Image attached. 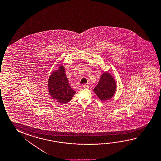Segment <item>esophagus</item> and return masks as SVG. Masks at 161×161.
Listing matches in <instances>:
<instances>
[{"label": "esophagus", "instance_id": "34e87169", "mask_svg": "<svg viewBox=\"0 0 161 161\" xmlns=\"http://www.w3.org/2000/svg\"><path fill=\"white\" fill-rule=\"evenodd\" d=\"M82 87L84 89H88L89 88V86L86 84H84L82 85Z\"/></svg>", "mask_w": 161, "mask_h": 161}]
</instances>
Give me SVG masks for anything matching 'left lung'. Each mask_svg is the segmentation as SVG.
Returning a JSON list of instances; mask_svg holds the SVG:
<instances>
[{
  "label": "left lung",
  "mask_w": 161,
  "mask_h": 161,
  "mask_svg": "<svg viewBox=\"0 0 161 161\" xmlns=\"http://www.w3.org/2000/svg\"><path fill=\"white\" fill-rule=\"evenodd\" d=\"M116 88V82L113 77L106 72L102 75L99 82L94 88V92L100 100L104 101L113 97Z\"/></svg>",
  "instance_id": "left-lung-1"
}]
</instances>
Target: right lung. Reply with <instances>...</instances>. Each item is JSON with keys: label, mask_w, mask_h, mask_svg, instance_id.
I'll return each instance as SVG.
<instances>
[{"label": "right lung", "mask_w": 161, "mask_h": 161, "mask_svg": "<svg viewBox=\"0 0 161 161\" xmlns=\"http://www.w3.org/2000/svg\"><path fill=\"white\" fill-rule=\"evenodd\" d=\"M47 86L51 97L61 104L69 102L76 92L69 86L64 69L61 64L50 75Z\"/></svg>", "instance_id": "1"}]
</instances>
